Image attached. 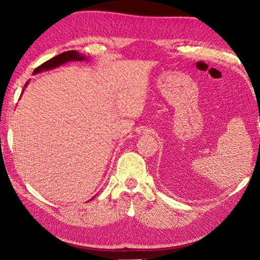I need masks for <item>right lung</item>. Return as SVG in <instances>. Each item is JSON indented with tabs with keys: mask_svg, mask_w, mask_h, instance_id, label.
Masks as SVG:
<instances>
[{
	"mask_svg": "<svg viewBox=\"0 0 260 260\" xmlns=\"http://www.w3.org/2000/svg\"><path fill=\"white\" fill-rule=\"evenodd\" d=\"M71 60H80L81 61V60H87V58L83 55L79 54V52L76 51V50H70V51L61 52V54L52 57L51 59L45 61V63L40 65V67H38L37 69L34 70L33 74H37L39 72L48 71V70L58 68V67H60V65H63V64L68 63V61H71ZM27 83L28 82H26L25 86H27Z\"/></svg>",
	"mask_w": 260,
	"mask_h": 260,
	"instance_id": "add662e5",
	"label": "right lung"
}]
</instances>
